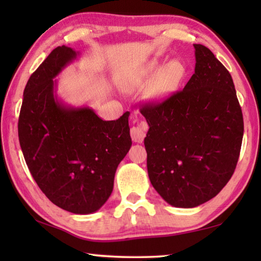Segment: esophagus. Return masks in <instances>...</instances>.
<instances>
[{
  "instance_id": "34e87169",
  "label": "esophagus",
  "mask_w": 261,
  "mask_h": 261,
  "mask_svg": "<svg viewBox=\"0 0 261 261\" xmlns=\"http://www.w3.org/2000/svg\"><path fill=\"white\" fill-rule=\"evenodd\" d=\"M130 134H131V138L135 143H143L145 136H146V131H145L143 126L137 125V126L131 127Z\"/></svg>"
}]
</instances>
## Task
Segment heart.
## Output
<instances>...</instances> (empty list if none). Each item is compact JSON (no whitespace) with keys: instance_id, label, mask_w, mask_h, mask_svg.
<instances>
[{"instance_id":"b5f03b06","label":"heart","mask_w":261,"mask_h":261,"mask_svg":"<svg viewBox=\"0 0 261 261\" xmlns=\"http://www.w3.org/2000/svg\"><path fill=\"white\" fill-rule=\"evenodd\" d=\"M159 68V65L156 63H152L151 67H149V70H156ZM183 72V68L182 64L178 63V62H171L167 65V68L165 70V86H167L168 84H171L177 81V79L182 76ZM136 85V82H126L124 84V86L126 88H131L132 86Z\"/></svg>"}]
</instances>
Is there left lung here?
<instances>
[{
	"label": "left lung",
	"instance_id": "8db88e82",
	"mask_svg": "<svg viewBox=\"0 0 261 261\" xmlns=\"http://www.w3.org/2000/svg\"><path fill=\"white\" fill-rule=\"evenodd\" d=\"M194 73L182 91L140 113L153 188L168 204L192 208L214 198L231 178L244 123L232 78L208 48L193 45Z\"/></svg>",
	"mask_w": 261,
	"mask_h": 261
}]
</instances>
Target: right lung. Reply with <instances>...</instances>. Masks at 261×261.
<instances>
[{"label":"right lung","mask_w":261,"mask_h":261,"mask_svg":"<svg viewBox=\"0 0 261 261\" xmlns=\"http://www.w3.org/2000/svg\"><path fill=\"white\" fill-rule=\"evenodd\" d=\"M77 54L57 47L31 74L18 137L30 173L48 199L71 213L91 214L108 200L117 167L131 147L130 113L103 121L93 109L57 100L53 79Z\"/></svg>","instance_id":"right-lung-1"}]
</instances>
